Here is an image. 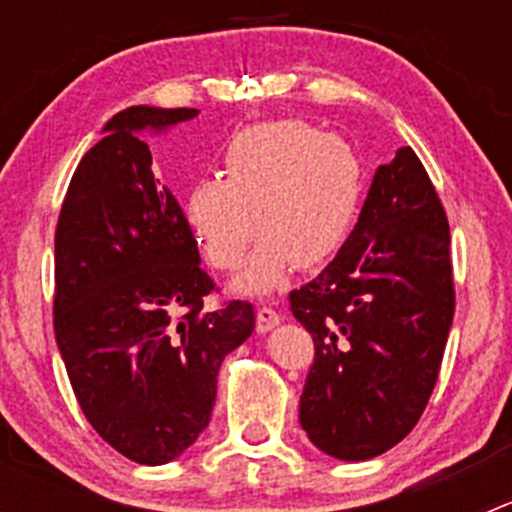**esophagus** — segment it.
I'll list each match as a JSON object with an SVG mask.
<instances>
[{
  "label": "esophagus",
  "instance_id": "1",
  "mask_svg": "<svg viewBox=\"0 0 512 512\" xmlns=\"http://www.w3.org/2000/svg\"><path fill=\"white\" fill-rule=\"evenodd\" d=\"M280 322H282L280 312H275L272 307L257 309V332H260V334L272 332V329H275Z\"/></svg>",
  "mask_w": 512,
  "mask_h": 512
}]
</instances>
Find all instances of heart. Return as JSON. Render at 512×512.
Here are the masks:
<instances>
[{"instance_id":"1","label":"heart","mask_w":512,"mask_h":512,"mask_svg":"<svg viewBox=\"0 0 512 512\" xmlns=\"http://www.w3.org/2000/svg\"><path fill=\"white\" fill-rule=\"evenodd\" d=\"M223 174L190 185L185 220L218 270H235L257 230L265 232L232 282L250 297L285 285L294 265H324L347 240L364 195L354 148L297 118L235 133L223 151Z\"/></svg>"}]
</instances>
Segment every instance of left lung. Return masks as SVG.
<instances>
[{"label":"left lung","mask_w":512,"mask_h":512,"mask_svg":"<svg viewBox=\"0 0 512 512\" xmlns=\"http://www.w3.org/2000/svg\"><path fill=\"white\" fill-rule=\"evenodd\" d=\"M448 247L436 188L404 146L376 168L337 257L289 294L314 339L299 423L327 456L369 461L421 418L456 307Z\"/></svg>","instance_id":"8db88e82"}]
</instances>
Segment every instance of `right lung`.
Wrapping results in <instances>:
<instances>
[{
  "label": "right lung",
  "instance_id": "1",
  "mask_svg": "<svg viewBox=\"0 0 512 512\" xmlns=\"http://www.w3.org/2000/svg\"><path fill=\"white\" fill-rule=\"evenodd\" d=\"M198 108L131 106L81 158L54 240V332L81 411L98 436L163 466L210 423L220 364L255 329V309H203L215 289L143 131L165 133Z\"/></svg>",
  "mask_w": 512,
  "mask_h": 512
}]
</instances>
